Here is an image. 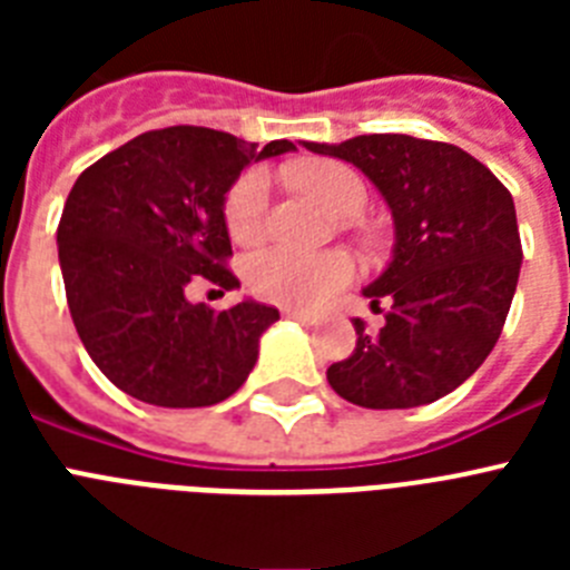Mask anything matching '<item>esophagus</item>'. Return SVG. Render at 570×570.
I'll use <instances>...</instances> for the list:
<instances>
[{
	"label": "esophagus",
	"mask_w": 570,
	"mask_h": 570,
	"mask_svg": "<svg viewBox=\"0 0 570 570\" xmlns=\"http://www.w3.org/2000/svg\"><path fill=\"white\" fill-rule=\"evenodd\" d=\"M285 316H288V320H296V322H305V325H314V316L302 314V311L288 308V311H285Z\"/></svg>",
	"instance_id": "34e87169"
}]
</instances>
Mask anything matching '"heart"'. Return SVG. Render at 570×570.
<instances>
[{
	"label": "heart",
	"mask_w": 570,
	"mask_h": 570,
	"mask_svg": "<svg viewBox=\"0 0 570 570\" xmlns=\"http://www.w3.org/2000/svg\"><path fill=\"white\" fill-rule=\"evenodd\" d=\"M296 190L314 196L331 214L351 219L367 203L362 176L334 159H308L288 170ZM268 176L262 170L242 174L225 199V225L230 239L239 245H254L265 234L268 219ZM354 279V262L345 254H294L285 248H268L250 256L248 285L262 299L288 305V308H311L328 299L347 282Z\"/></svg>",
	"instance_id": "obj_1"
}]
</instances>
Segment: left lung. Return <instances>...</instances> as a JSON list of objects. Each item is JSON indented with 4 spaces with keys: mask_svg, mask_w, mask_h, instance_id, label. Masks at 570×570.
<instances>
[{
    "mask_svg": "<svg viewBox=\"0 0 570 570\" xmlns=\"http://www.w3.org/2000/svg\"><path fill=\"white\" fill-rule=\"evenodd\" d=\"M356 165L385 196L396 242L362 294L382 311L376 334L354 320L356 347L328 367L342 400L391 411L436 402L485 362L505 325L522 245L505 185L456 145L405 134L302 142Z\"/></svg>",
    "mask_w": 570,
    "mask_h": 570,
    "instance_id": "obj_1",
    "label": "left lung"
}]
</instances>
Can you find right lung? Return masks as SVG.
Segmentation results:
<instances>
[{"label": "right lung", "instance_id": "1", "mask_svg": "<svg viewBox=\"0 0 570 570\" xmlns=\"http://www.w3.org/2000/svg\"><path fill=\"white\" fill-rule=\"evenodd\" d=\"M296 150L223 130H148L79 174L57 228L68 308L85 351L119 391L159 407H205L248 380L279 311L188 302L190 282L239 285L225 268V194L248 163Z\"/></svg>", "mask_w": 570, "mask_h": 570}]
</instances>
